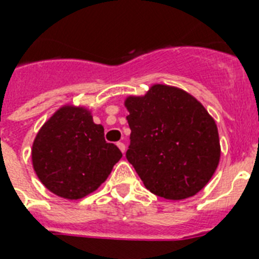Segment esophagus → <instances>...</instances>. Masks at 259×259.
<instances>
[{"instance_id":"obj_1","label":"esophagus","mask_w":259,"mask_h":259,"mask_svg":"<svg viewBox=\"0 0 259 259\" xmlns=\"http://www.w3.org/2000/svg\"><path fill=\"white\" fill-rule=\"evenodd\" d=\"M117 146H118V148H120L121 152H122V154H123V152H125V148H126V147H125V143L117 142Z\"/></svg>"}]
</instances>
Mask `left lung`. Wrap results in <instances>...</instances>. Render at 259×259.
Listing matches in <instances>:
<instances>
[{
    "mask_svg": "<svg viewBox=\"0 0 259 259\" xmlns=\"http://www.w3.org/2000/svg\"><path fill=\"white\" fill-rule=\"evenodd\" d=\"M132 130L126 159L146 188L165 199L193 197L220 159L217 123L203 105L176 87L155 84L125 102Z\"/></svg>",
    "mask_w": 259,
    "mask_h": 259,
    "instance_id": "obj_1",
    "label": "left lung"
}]
</instances>
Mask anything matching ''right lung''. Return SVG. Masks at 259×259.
<instances>
[{
    "label": "right lung",
    "mask_w": 259,
    "mask_h": 259,
    "mask_svg": "<svg viewBox=\"0 0 259 259\" xmlns=\"http://www.w3.org/2000/svg\"><path fill=\"white\" fill-rule=\"evenodd\" d=\"M122 152L104 139L83 108L62 107L42 125L32 146L33 169L48 190L67 199L95 192Z\"/></svg>",
    "instance_id": "1"
}]
</instances>
